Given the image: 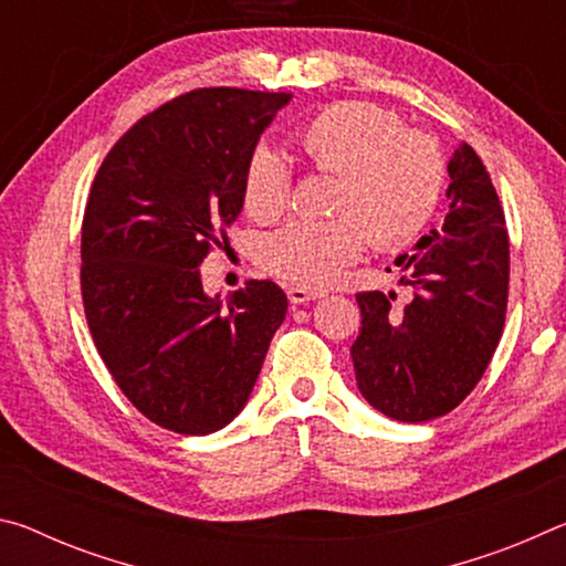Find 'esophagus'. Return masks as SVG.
Listing matches in <instances>:
<instances>
[{
    "instance_id": "esophagus-1",
    "label": "esophagus",
    "mask_w": 566,
    "mask_h": 566,
    "mask_svg": "<svg viewBox=\"0 0 566 566\" xmlns=\"http://www.w3.org/2000/svg\"><path fill=\"white\" fill-rule=\"evenodd\" d=\"M286 296H290V302L292 304H306V302H312V300H317V292H306V290H302V286H290V290H286Z\"/></svg>"
}]
</instances>
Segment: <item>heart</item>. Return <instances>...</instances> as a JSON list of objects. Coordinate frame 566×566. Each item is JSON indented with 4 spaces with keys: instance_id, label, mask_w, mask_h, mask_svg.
<instances>
[{
    "instance_id": "heart-1",
    "label": "heart",
    "mask_w": 566,
    "mask_h": 566,
    "mask_svg": "<svg viewBox=\"0 0 566 566\" xmlns=\"http://www.w3.org/2000/svg\"><path fill=\"white\" fill-rule=\"evenodd\" d=\"M310 167L334 175L327 222L284 224L260 244V262L284 282L322 290L361 252L364 237L379 249L405 247L434 217L447 165L424 129L401 127L395 112L369 102H334L294 132ZM292 169L272 149L256 147L242 177V207L272 222L290 205Z\"/></svg>"
}]
</instances>
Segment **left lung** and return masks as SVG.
<instances>
[{
    "instance_id": "left-lung-1",
    "label": "left lung",
    "mask_w": 566,
    "mask_h": 566,
    "mask_svg": "<svg viewBox=\"0 0 566 566\" xmlns=\"http://www.w3.org/2000/svg\"><path fill=\"white\" fill-rule=\"evenodd\" d=\"M449 212L395 262L411 300L359 292L361 329L352 344L361 397L397 421H429L462 405L502 339L510 296V234L476 151L449 159Z\"/></svg>"
}]
</instances>
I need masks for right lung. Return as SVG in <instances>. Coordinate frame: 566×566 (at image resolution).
<instances>
[{"instance_id": "1", "label": "right lung", "mask_w": 566, "mask_h": 566, "mask_svg": "<svg viewBox=\"0 0 566 566\" xmlns=\"http://www.w3.org/2000/svg\"><path fill=\"white\" fill-rule=\"evenodd\" d=\"M292 94L205 87L119 137L82 219V302L94 347L142 415L212 434L247 405L286 294L249 280L209 300L197 266L242 212L249 155Z\"/></svg>"}]
</instances>
